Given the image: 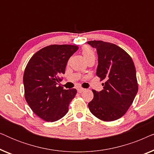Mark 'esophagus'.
Segmentation results:
<instances>
[{
  "mask_svg": "<svg viewBox=\"0 0 154 154\" xmlns=\"http://www.w3.org/2000/svg\"><path fill=\"white\" fill-rule=\"evenodd\" d=\"M78 92H79V93H81V92H83L84 90H85V89H83V88H78Z\"/></svg>",
  "mask_w": 154,
  "mask_h": 154,
  "instance_id": "obj_1",
  "label": "esophagus"
}]
</instances>
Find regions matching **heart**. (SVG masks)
<instances>
[{
	"instance_id": "heart-1",
	"label": "heart",
	"mask_w": 154,
	"mask_h": 154,
	"mask_svg": "<svg viewBox=\"0 0 154 154\" xmlns=\"http://www.w3.org/2000/svg\"><path fill=\"white\" fill-rule=\"evenodd\" d=\"M82 53H83L84 57H85L86 60H89L90 58L92 57H94L93 50L88 45L84 46L83 48V49H82Z\"/></svg>"
}]
</instances>
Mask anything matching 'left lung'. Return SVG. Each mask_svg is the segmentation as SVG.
I'll return each mask as SVG.
<instances>
[{
    "mask_svg": "<svg viewBox=\"0 0 154 154\" xmlns=\"http://www.w3.org/2000/svg\"><path fill=\"white\" fill-rule=\"evenodd\" d=\"M88 43L96 48L98 65L96 74L102 83L103 90H92L94 97L88 103L92 114L104 121L121 118L133 102L138 91L136 69L131 57L115 44L102 41Z\"/></svg>",
    "mask_w": 154,
    "mask_h": 154,
    "instance_id": "8db88e82",
    "label": "left lung"
}]
</instances>
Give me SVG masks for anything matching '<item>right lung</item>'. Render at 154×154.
Instances as JSON below:
<instances>
[{
  "instance_id": "obj_1",
  "label": "right lung",
  "mask_w": 154,
  "mask_h": 154,
  "mask_svg": "<svg viewBox=\"0 0 154 154\" xmlns=\"http://www.w3.org/2000/svg\"><path fill=\"white\" fill-rule=\"evenodd\" d=\"M78 49L72 45L47 46L35 52L26 65L23 76L25 99L44 121L54 122L64 117L77 93L74 88L64 90L58 85L69 59Z\"/></svg>"
}]
</instances>
